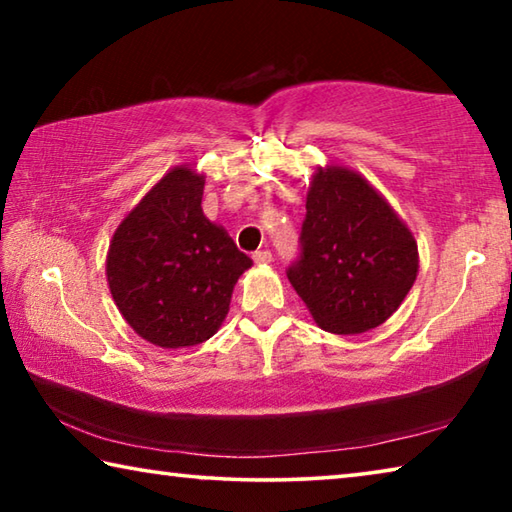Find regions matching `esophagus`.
<instances>
[{"instance_id": "34e87169", "label": "esophagus", "mask_w": 512, "mask_h": 512, "mask_svg": "<svg viewBox=\"0 0 512 512\" xmlns=\"http://www.w3.org/2000/svg\"><path fill=\"white\" fill-rule=\"evenodd\" d=\"M253 259L257 264H268L273 259V255H271V250H255Z\"/></svg>"}]
</instances>
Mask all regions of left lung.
Returning <instances> with one entry per match:
<instances>
[{
	"instance_id": "1",
	"label": "left lung",
	"mask_w": 512,
	"mask_h": 512,
	"mask_svg": "<svg viewBox=\"0 0 512 512\" xmlns=\"http://www.w3.org/2000/svg\"><path fill=\"white\" fill-rule=\"evenodd\" d=\"M418 275V244L357 171L318 169L307 194L300 255L287 277L316 323L361 334L402 305Z\"/></svg>"
}]
</instances>
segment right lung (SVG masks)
Instances as JSON below:
<instances>
[{
    "label": "right lung",
    "mask_w": 512,
    "mask_h": 512,
    "mask_svg": "<svg viewBox=\"0 0 512 512\" xmlns=\"http://www.w3.org/2000/svg\"><path fill=\"white\" fill-rule=\"evenodd\" d=\"M203 176L169 171L126 216L106 273L115 305L137 334L160 348L214 336L239 275L253 266L228 232L203 214Z\"/></svg>",
    "instance_id": "add662e5"
}]
</instances>
